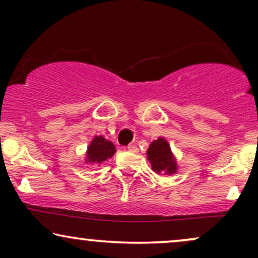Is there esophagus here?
<instances>
[{"mask_svg":"<svg viewBox=\"0 0 258 258\" xmlns=\"http://www.w3.org/2000/svg\"><path fill=\"white\" fill-rule=\"evenodd\" d=\"M127 149H128L130 152H132V153H137L138 152V147L135 146V144H130V146L127 147Z\"/></svg>","mask_w":258,"mask_h":258,"instance_id":"obj_1","label":"esophagus"}]
</instances>
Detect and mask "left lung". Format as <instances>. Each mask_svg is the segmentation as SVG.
<instances>
[{
  "label": "left lung",
  "mask_w": 258,
  "mask_h": 258,
  "mask_svg": "<svg viewBox=\"0 0 258 258\" xmlns=\"http://www.w3.org/2000/svg\"><path fill=\"white\" fill-rule=\"evenodd\" d=\"M147 156L155 172H166L168 174L176 172L177 164L171 153L170 146L164 138L156 139L150 144Z\"/></svg>",
  "instance_id": "obj_1"
}]
</instances>
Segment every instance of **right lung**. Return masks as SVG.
Here are the masks:
<instances>
[{
  "label": "right lung",
  "mask_w": 258,
  "mask_h": 258,
  "mask_svg": "<svg viewBox=\"0 0 258 258\" xmlns=\"http://www.w3.org/2000/svg\"><path fill=\"white\" fill-rule=\"evenodd\" d=\"M116 149L111 142L106 141L102 136H96L91 142L87 150V162H100L105 161L106 159L111 158Z\"/></svg>",
  "instance_id": "1"
}]
</instances>
